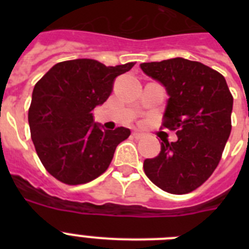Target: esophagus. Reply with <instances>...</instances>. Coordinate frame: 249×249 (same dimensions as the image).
Masks as SVG:
<instances>
[{"label":"esophagus","mask_w":249,"mask_h":249,"mask_svg":"<svg viewBox=\"0 0 249 249\" xmlns=\"http://www.w3.org/2000/svg\"><path fill=\"white\" fill-rule=\"evenodd\" d=\"M132 137L136 138V140H141V138H143V133H141V132L135 131L132 133Z\"/></svg>","instance_id":"1"}]
</instances>
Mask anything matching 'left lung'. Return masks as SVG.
Listing matches in <instances>:
<instances>
[{
	"instance_id": "left-lung-1",
	"label": "left lung",
	"mask_w": 249,
	"mask_h": 249,
	"mask_svg": "<svg viewBox=\"0 0 249 249\" xmlns=\"http://www.w3.org/2000/svg\"><path fill=\"white\" fill-rule=\"evenodd\" d=\"M147 76L166 87L169 100L162 128L178 140H162L160 155L143 162L144 173L160 190L184 195L212 176L231 135L233 96L219 72L181 57L141 63Z\"/></svg>"
}]
</instances>
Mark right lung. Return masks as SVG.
I'll return each mask as SVG.
<instances>
[{
	"label": "right lung",
	"instance_id": "1",
	"mask_svg": "<svg viewBox=\"0 0 249 249\" xmlns=\"http://www.w3.org/2000/svg\"><path fill=\"white\" fill-rule=\"evenodd\" d=\"M135 62L105 66L89 58L63 61L35 85L28 123L37 156L51 176L76 186L106 172L116 147L131 131H102L92 111L107 101L114 78Z\"/></svg>",
	"mask_w": 249,
	"mask_h": 249
}]
</instances>
